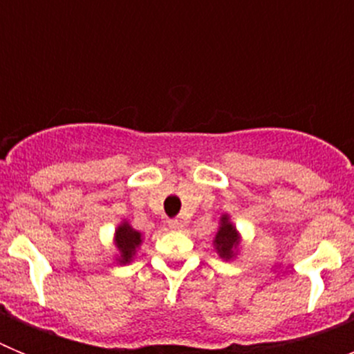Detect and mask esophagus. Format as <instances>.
I'll return each instance as SVG.
<instances>
[{"mask_svg": "<svg viewBox=\"0 0 354 354\" xmlns=\"http://www.w3.org/2000/svg\"><path fill=\"white\" fill-rule=\"evenodd\" d=\"M168 227H170V230H183V228H184V220H180V218H175V220H170V221H168Z\"/></svg>", "mask_w": 354, "mask_h": 354, "instance_id": "1", "label": "esophagus"}]
</instances>
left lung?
<instances>
[{"label": "left lung", "instance_id": "left-lung-1", "mask_svg": "<svg viewBox=\"0 0 354 354\" xmlns=\"http://www.w3.org/2000/svg\"><path fill=\"white\" fill-rule=\"evenodd\" d=\"M212 245H214L216 253L223 261H232L237 255V252H239L241 234L237 232L236 225L230 221V216L228 214H223L220 218V227H218V232H216Z\"/></svg>", "mask_w": 354, "mask_h": 354}]
</instances>
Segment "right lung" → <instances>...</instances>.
Masks as SVG:
<instances>
[{
	"label": "right lung",
	"mask_w": 354,
	"mask_h": 354,
	"mask_svg": "<svg viewBox=\"0 0 354 354\" xmlns=\"http://www.w3.org/2000/svg\"><path fill=\"white\" fill-rule=\"evenodd\" d=\"M142 232L134 230L127 220H122V223L115 228L113 243L117 248V259L115 261L118 264H129L136 255V250L142 246Z\"/></svg>",
	"instance_id": "1"
}]
</instances>
